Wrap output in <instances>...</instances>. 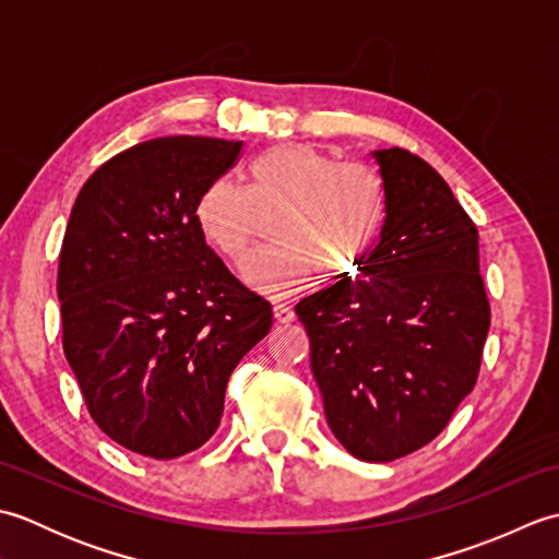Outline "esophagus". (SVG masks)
<instances>
[{
  "mask_svg": "<svg viewBox=\"0 0 559 559\" xmlns=\"http://www.w3.org/2000/svg\"><path fill=\"white\" fill-rule=\"evenodd\" d=\"M273 317H276L278 324H290L295 319V312H293V307L278 302V305H273Z\"/></svg>",
  "mask_w": 559,
  "mask_h": 559,
  "instance_id": "esophagus-1",
  "label": "esophagus"
}]
</instances>
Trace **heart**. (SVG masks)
<instances>
[{"mask_svg":"<svg viewBox=\"0 0 559 559\" xmlns=\"http://www.w3.org/2000/svg\"><path fill=\"white\" fill-rule=\"evenodd\" d=\"M261 216H278V247L247 259L242 278L283 298L310 286L317 273L334 283L362 269L384 228L386 189L362 163H336L314 146L281 144L249 163L247 189L213 180L194 204L199 233L230 261L254 245Z\"/></svg>","mask_w":559,"mask_h":559,"instance_id":"obj_1","label":"heart"}]
</instances>
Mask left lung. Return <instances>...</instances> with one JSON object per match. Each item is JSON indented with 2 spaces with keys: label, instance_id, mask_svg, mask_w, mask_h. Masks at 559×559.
I'll use <instances>...</instances> for the list:
<instances>
[{
  "label": "left lung",
  "instance_id": "8db88e82",
  "mask_svg": "<svg viewBox=\"0 0 559 559\" xmlns=\"http://www.w3.org/2000/svg\"><path fill=\"white\" fill-rule=\"evenodd\" d=\"M386 221L358 278L295 305L331 432L386 463L430 444L478 382L490 302L476 223L432 165L374 151Z\"/></svg>",
  "mask_w": 559,
  "mask_h": 559
}]
</instances>
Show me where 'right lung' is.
Here are the masks:
<instances>
[{"label": "right lung", "instance_id": "add662e5", "mask_svg": "<svg viewBox=\"0 0 559 559\" xmlns=\"http://www.w3.org/2000/svg\"><path fill=\"white\" fill-rule=\"evenodd\" d=\"M242 141L151 139L88 177L57 269L62 346L91 418L134 454L170 461L218 430L233 370L271 305L206 245L194 204Z\"/></svg>", "mask_w": 559, "mask_h": 559}]
</instances>
